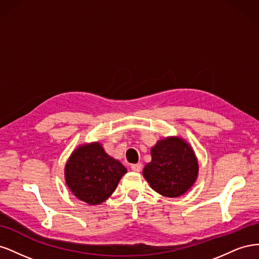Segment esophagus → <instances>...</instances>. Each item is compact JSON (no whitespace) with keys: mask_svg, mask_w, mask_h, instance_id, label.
<instances>
[{"mask_svg":"<svg viewBox=\"0 0 259 259\" xmlns=\"http://www.w3.org/2000/svg\"><path fill=\"white\" fill-rule=\"evenodd\" d=\"M131 168H132V170H134V171H140V170H142V168H143V165H142V163L133 164V165L131 166Z\"/></svg>","mask_w":259,"mask_h":259,"instance_id":"1","label":"esophagus"}]
</instances>
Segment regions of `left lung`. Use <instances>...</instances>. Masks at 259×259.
<instances>
[{
	"label": "left lung",
	"mask_w": 259,
	"mask_h": 259,
	"mask_svg": "<svg viewBox=\"0 0 259 259\" xmlns=\"http://www.w3.org/2000/svg\"><path fill=\"white\" fill-rule=\"evenodd\" d=\"M199 162L191 145L179 136L158 140L143 175L154 191L167 198L186 193L195 183Z\"/></svg>",
	"instance_id": "left-lung-1"
}]
</instances>
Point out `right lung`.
<instances>
[{
	"mask_svg": "<svg viewBox=\"0 0 259 259\" xmlns=\"http://www.w3.org/2000/svg\"><path fill=\"white\" fill-rule=\"evenodd\" d=\"M127 169L109 155L99 142L74 149L65 166V180L75 198L98 205L114 192Z\"/></svg>",
	"mask_w": 259,
	"mask_h": 259,
	"instance_id": "1",
	"label": "right lung"
}]
</instances>
